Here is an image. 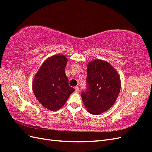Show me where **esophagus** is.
Wrapping results in <instances>:
<instances>
[{
    "label": "esophagus",
    "mask_w": 152,
    "mask_h": 152,
    "mask_svg": "<svg viewBox=\"0 0 152 152\" xmlns=\"http://www.w3.org/2000/svg\"><path fill=\"white\" fill-rule=\"evenodd\" d=\"M75 89L76 92H78V91H79V86H76L75 87Z\"/></svg>",
    "instance_id": "esophagus-1"
}]
</instances>
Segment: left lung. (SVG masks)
Wrapping results in <instances>:
<instances>
[{
  "instance_id": "8db88e82",
  "label": "left lung",
  "mask_w": 152,
  "mask_h": 152,
  "mask_svg": "<svg viewBox=\"0 0 152 152\" xmlns=\"http://www.w3.org/2000/svg\"><path fill=\"white\" fill-rule=\"evenodd\" d=\"M87 89L82 91V99L87 111L99 115L115 103L120 93V77L107 61L94 60L87 65Z\"/></svg>"
}]
</instances>
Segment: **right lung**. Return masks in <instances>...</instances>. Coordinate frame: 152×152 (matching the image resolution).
<instances>
[{
  "label": "right lung",
  "instance_id": "1",
  "mask_svg": "<svg viewBox=\"0 0 152 152\" xmlns=\"http://www.w3.org/2000/svg\"><path fill=\"white\" fill-rule=\"evenodd\" d=\"M67 59L56 54L47 59L39 68L33 82V91L40 103L55 111L65 104L75 89L68 84L65 69Z\"/></svg>",
  "mask_w": 152,
  "mask_h": 152
}]
</instances>
